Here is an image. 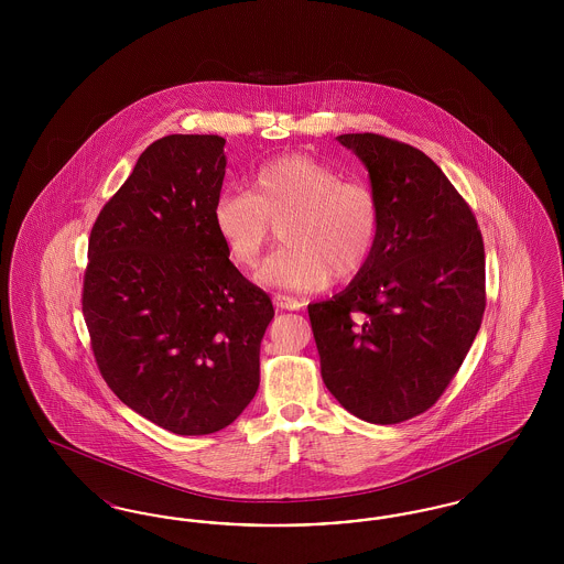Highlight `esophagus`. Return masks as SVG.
Masks as SVG:
<instances>
[{"label":"esophagus","mask_w":564,"mask_h":564,"mask_svg":"<svg viewBox=\"0 0 564 564\" xmlns=\"http://www.w3.org/2000/svg\"><path fill=\"white\" fill-rule=\"evenodd\" d=\"M274 304H276V308H285V311H297L302 304L292 297V295L285 294H274Z\"/></svg>","instance_id":"obj_1"}]
</instances>
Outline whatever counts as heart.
Segmentation results:
<instances>
[{
  "label": "heart",
  "instance_id": "heart-1",
  "mask_svg": "<svg viewBox=\"0 0 564 564\" xmlns=\"http://www.w3.org/2000/svg\"><path fill=\"white\" fill-rule=\"evenodd\" d=\"M288 242L272 253L258 279L288 290H319L332 276L347 281L375 253L380 205L375 189L343 180L332 164L308 154H283L262 162L249 189L217 196L214 224L230 258L253 269L281 224Z\"/></svg>",
  "mask_w": 564,
  "mask_h": 564
}]
</instances>
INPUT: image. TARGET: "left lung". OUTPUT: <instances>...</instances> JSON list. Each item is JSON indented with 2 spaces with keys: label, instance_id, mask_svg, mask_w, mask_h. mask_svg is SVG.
Returning <instances> with one entry per match:
<instances>
[{
  "label": "left lung",
  "instance_id": "8db88e82",
  "mask_svg": "<svg viewBox=\"0 0 564 564\" xmlns=\"http://www.w3.org/2000/svg\"><path fill=\"white\" fill-rule=\"evenodd\" d=\"M336 139L368 169L380 230L349 288L308 304V317L329 393L350 414L393 425L440 400L480 329L482 235L421 150L375 133Z\"/></svg>",
  "mask_w": 564,
  "mask_h": 564
}]
</instances>
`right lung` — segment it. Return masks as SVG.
<instances>
[{
	"mask_svg": "<svg viewBox=\"0 0 564 564\" xmlns=\"http://www.w3.org/2000/svg\"><path fill=\"white\" fill-rule=\"evenodd\" d=\"M226 139L154 141L97 217L82 313L109 389L177 435L228 427L260 384L269 294L228 260L214 224Z\"/></svg>",
	"mask_w": 564,
	"mask_h": 564,
	"instance_id": "1",
	"label": "right lung"
}]
</instances>
